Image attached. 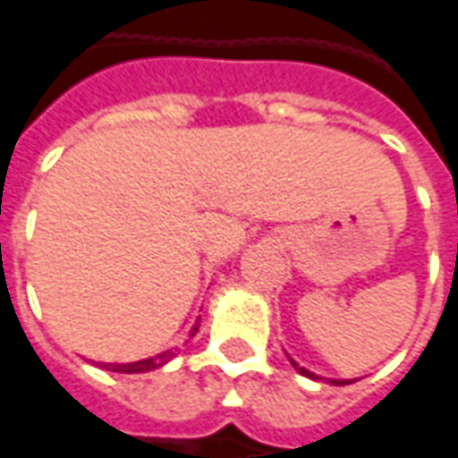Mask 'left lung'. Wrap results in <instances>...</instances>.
Masks as SVG:
<instances>
[{"label":"left lung","instance_id":"left-lung-1","mask_svg":"<svg viewBox=\"0 0 458 458\" xmlns=\"http://www.w3.org/2000/svg\"><path fill=\"white\" fill-rule=\"evenodd\" d=\"M291 363H293V360H291ZM295 369H298V363H293ZM298 371L303 373V376H308V378H318V376H316V373H310V371H306V369H298ZM331 384L334 386H346L348 381H331Z\"/></svg>","mask_w":458,"mask_h":458}]
</instances>
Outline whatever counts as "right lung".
<instances>
[{
	"instance_id": "right-lung-1",
	"label": "right lung",
	"mask_w": 458,
	"mask_h": 458,
	"mask_svg": "<svg viewBox=\"0 0 458 458\" xmlns=\"http://www.w3.org/2000/svg\"><path fill=\"white\" fill-rule=\"evenodd\" d=\"M198 331V328H195ZM175 353L173 351H165L160 356H152V359L145 360H135V363H102V369H107V371H117V373H145L152 371V369H160L165 366L167 360L173 359Z\"/></svg>"
}]
</instances>
